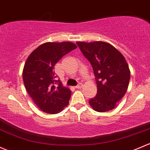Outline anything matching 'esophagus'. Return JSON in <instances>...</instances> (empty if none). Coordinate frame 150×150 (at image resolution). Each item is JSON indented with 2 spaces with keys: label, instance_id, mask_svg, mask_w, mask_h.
<instances>
[{
  "label": "esophagus",
  "instance_id": "34e87169",
  "mask_svg": "<svg viewBox=\"0 0 150 150\" xmlns=\"http://www.w3.org/2000/svg\"><path fill=\"white\" fill-rule=\"evenodd\" d=\"M82 86H83V84H82V83H78V86H75V88H77V89H80V88H82Z\"/></svg>",
  "mask_w": 150,
  "mask_h": 150
}]
</instances>
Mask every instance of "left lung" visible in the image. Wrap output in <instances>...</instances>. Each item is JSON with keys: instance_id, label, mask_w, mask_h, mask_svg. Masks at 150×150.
<instances>
[{"instance_id": "left-lung-1", "label": "left lung", "mask_w": 150, "mask_h": 150, "mask_svg": "<svg viewBox=\"0 0 150 150\" xmlns=\"http://www.w3.org/2000/svg\"><path fill=\"white\" fill-rule=\"evenodd\" d=\"M93 70L97 94L89 103L98 112L111 111L124 97L130 80L129 65L120 52L103 42H77Z\"/></svg>"}]
</instances>
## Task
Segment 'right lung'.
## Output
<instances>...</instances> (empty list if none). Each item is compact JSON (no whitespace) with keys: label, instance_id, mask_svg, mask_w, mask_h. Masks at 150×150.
<instances>
[{"label":"right lung","instance_id":"add662e5","mask_svg":"<svg viewBox=\"0 0 150 150\" xmlns=\"http://www.w3.org/2000/svg\"><path fill=\"white\" fill-rule=\"evenodd\" d=\"M76 48L72 42H47L34 50L26 59L23 83L30 97L44 112L57 113L68 104L71 91L62 86L53 70L64 55Z\"/></svg>","mask_w":150,"mask_h":150}]
</instances>
